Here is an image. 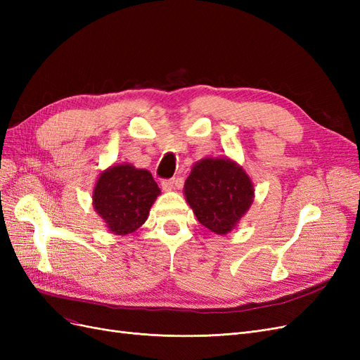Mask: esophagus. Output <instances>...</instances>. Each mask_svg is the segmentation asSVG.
<instances>
[{
	"label": "esophagus",
	"mask_w": 360,
	"mask_h": 360,
	"mask_svg": "<svg viewBox=\"0 0 360 360\" xmlns=\"http://www.w3.org/2000/svg\"><path fill=\"white\" fill-rule=\"evenodd\" d=\"M179 188V184H177V180L176 179H168V180H163L162 181V189L163 191H174V189H177Z\"/></svg>",
	"instance_id": "esophagus-1"
}]
</instances>
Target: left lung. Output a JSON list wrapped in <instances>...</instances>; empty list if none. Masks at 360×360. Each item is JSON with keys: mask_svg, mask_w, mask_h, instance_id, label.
Here are the masks:
<instances>
[{"mask_svg": "<svg viewBox=\"0 0 360 360\" xmlns=\"http://www.w3.org/2000/svg\"><path fill=\"white\" fill-rule=\"evenodd\" d=\"M184 195L201 225L224 236L242 219L254 201V184L231 159L205 158L184 181Z\"/></svg>", "mask_w": 360, "mask_h": 360, "instance_id": "obj_1", "label": "left lung"}]
</instances>
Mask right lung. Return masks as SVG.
Segmentation results:
<instances>
[{
    "label": "right lung",
    "mask_w": 360,
    "mask_h": 360,
    "mask_svg": "<svg viewBox=\"0 0 360 360\" xmlns=\"http://www.w3.org/2000/svg\"><path fill=\"white\" fill-rule=\"evenodd\" d=\"M160 189L151 172L129 163L105 169L94 186V210L117 236L134 233L143 225Z\"/></svg>",
    "instance_id": "obj_1"
}]
</instances>
